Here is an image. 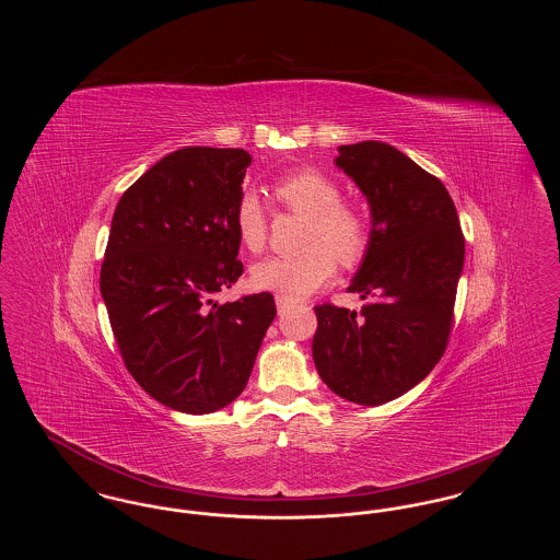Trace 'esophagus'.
Instances as JSON below:
<instances>
[{
  "mask_svg": "<svg viewBox=\"0 0 560 560\" xmlns=\"http://www.w3.org/2000/svg\"><path fill=\"white\" fill-rule=\"evenodd\" d=\"M275 304H277V311L279 313H283V311H288V308H292L293 306V300H290V298H285V295H275Z\"/></svg>",
  "mask_w": 560,
  "mask_h": 560,
  "instance_id": "esophagus-1",
  "label": "esophagus"
}]
</instances>
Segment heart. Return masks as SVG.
I'll list each match as a JSON object with an SVG mask.
<instances>
[{
  "label": "heart",
  "mask_w": 560,
  "mask_h": 560,
  "mask_svg": "<svg viewBox=\"0 0 560 560\" xmlns=\"http://www.w3.org/2000/svg\"><path fill=\"white\" fill-rule=\"evenodd\" d=\"M275 197L295 213L306 215L302 252L293 258H268L252 268V283L258 290L279 293L290 300L306 298L323 288L336 272L334 258L350 267L359 262L370 243V220L365 212L342 201L340 185L315 167L293 170L272 185ZM241 245L258 254L268 235L267 212L254 192L241 195L233 212Z\"/></svg>",
  "instance_id": "heart-1"
}]
</instances>
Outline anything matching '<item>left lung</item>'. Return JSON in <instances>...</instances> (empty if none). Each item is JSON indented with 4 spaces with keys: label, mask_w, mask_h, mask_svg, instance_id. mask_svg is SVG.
<instances>
[{
    "label": "left lung",
    "mask_w": 560,
    "mask_h": 560,
    "mask_svg": "<svg viewBox=\"0 0 560 560\" xmlns=\"http://www.w3.org/2000/svg\"><path fill=\"white\" fill-rule=\"evenodd\" d=\"M336 165L365 195L370 243L348 292L357 311L317 306L313 359L320 380L357 405H382L418 386L443 357L453 325L464 235L445 185L399 149L338 147Z\"/></svg>",
    "instance_id": "left-lung-1"
}]
</instances>
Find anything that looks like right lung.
Instances as JSON below:
<instances>
[{"label": "right lung", "instance_id": "add662e5", "mask_svg": "<svg viewBox=\"0 0 560 560\" xmlns=\"http://www.w3.org/2000/svg\"><path fill=\"white\" fill-rule=\"evenodd\" d=\"M252 155L187 147L147 170L113 213L101 293L124 363L161 405L212 413L240 397L277 308L218 304L243 272L233 212Z\"/></svg>", "mask_w": 560, "mask_h": 560}]
</instances>
